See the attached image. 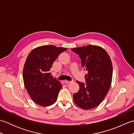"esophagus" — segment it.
<instances>
[{"label":"esophagus","instance_id":"esophagus-1","mask_svg":"<svg viewBox=\"0 0 134 134\" xmlns=\"http://www.w3.org/2000/svg\"><path fill=\"white\" fill-rule=\"evenodd\" d=\"M65 83H66L67 84H70V83H71L73 82V81H65Z\"/></svg>","mask_w":134,"mask_h":134}]
</instances>
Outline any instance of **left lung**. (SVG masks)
Wrapping results in <instances>:
<instances>
[{"instance_id": "1", "label": "left lung", "mask_w": 134, "mask_h": 134, "mask_svg": "<svg viewBox=\"0 0 134 134\" xmlns=\"http://www.w3.org/2000/svg\"><path fill=\"white\" fill-rule=\"evenodd\" d=\"M81 59L82 67L87 71L86 84L76 81L79 90L73 95L75 104L83 109L97 107L104 100L110 89L113 68L109 55L103 48L87 45L71 49Z\"/></svg>"}]
</instances>
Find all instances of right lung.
I'll list each match as a JSON object with an SVG mask.
<instances>
[{
  "label": "right lung",
  "mask_w": 134,
  "mask_h": 134,
  "mask_svg": "<svg viewBox=\"0 0 134 134\" xmlns=\"http://www.w3.org/2000/svg\"><path fill=\"white\" fill-rule=\"evenodd\" d=\"M67 49L43 45L35 48L28 55L23 69V79L28 94L37 104L48 107L56 101L62 85L52 78L49 71L58 56Z\"/></svg>",
  "instance_id": "right-lung-1"
}]
</instances>
